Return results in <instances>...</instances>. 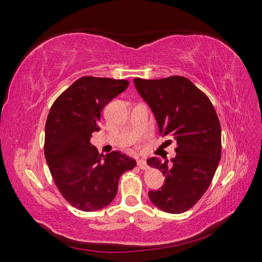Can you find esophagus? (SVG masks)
I'll return each mask as SVG.
<instances>
[{
  "instance_id": "esophagus-1",
  "label": "esophagus",
  "mask_w": 262,
  "mask_h": 262,
  "mask_svg": "<svg viewBox=\"0 0 262 262\" xmlns=\"http://www.w3.org/2000/svg\"><path fill=\"white\" fill-rule=\"evenodd\" d=\"M138 167L140 168V169H147V164H146V162H145V160H139L138 161Z\"/></svg>"
}]
</instances>
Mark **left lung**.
Wrapping results in <instances>:
<instances>
[{
  "instance_id": "1",
  "label": "left lung",
  "mask_w": 262,
  "mask_h": 262,
  "mask_svg": "<svg viewBox=\"0 0 262 262\" xmlns=\"http://www.w3.org/2000/svg\"><path fill=\"white\" fill-rule=\"evenodd\" d=\"M134 85L152 109L160 134L177 144L171 163L156 157L147 160L148 166L165 176L164 186L148 192L149 200L164 212H186L207 191L221 160V124L215 109L207 95L184 76L136 77Z\"/></svg>"
}]
</instances>
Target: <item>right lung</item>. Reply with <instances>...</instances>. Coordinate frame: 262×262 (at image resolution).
<instances>
[{
    "mask_svg": "<svg viewBox=\"0 0 262 262\" xmlns=\"http://www.w3.org/2000/svg\"><path fill=\"white\" fill-rule=\"evenodd\" d=\"M126 80L83 76L54 100L46 122L45 156L54 184L72 207L97 211L112 202L136 161L119 150L102 155L91 144L100 112L126 90Z\"/></svg>",
    "mask_w": 262,
    "mask_h": 262,
    "instance_id": "right-lung-1",
    "label": "right lung"
}]
</instances>
